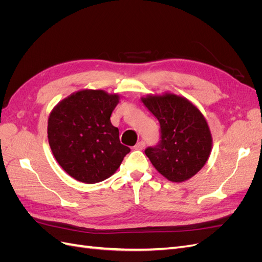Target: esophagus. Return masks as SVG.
Segmentation results:
<instances>
[{
	"instance_id": "esophagus-1",
	"label": "esophagus",
	"mask_w": 262,
	"mask_h": 262,
	"mask_svg": "<svg viewBox=\"0 0 262 262\" xmlns=\"http://www.w3.org/2000/svg\"><path fill=\"white\" fill-rule=\"evenodd\" d=\"M145 146V143L143 141H140L138 142V143L136 144V146H134V149H143Z\"/></svg>"
}]
</instances>
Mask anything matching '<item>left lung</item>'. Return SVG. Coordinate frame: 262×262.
<instances>
[{
  "label": "left lung",
  "instance_id": "8db88e82",
  "mask_svg": "<svg viewBox=\"0 0 262 262\" xmlns=\"http://www.w3.org/2000/svg\"><path fill=\"white\" fill-rule=\"evenodd\" d=\"M143 105L161 125V142L145 154L166 179L182 182L193 177L208 162L212 134L207 119L191 101L172 93L148 94Z\"/></svg>",
  "mask_w": 262,
  "mask_h": 262
}]
</instances>
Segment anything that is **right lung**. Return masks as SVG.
Segmentation results:
<instances>
[{
	"label": "right lung",
	"mask_w": 262,
	"mask_h": 262,
	"mask_svg": "<svg viewBox=\"0 0 262 262\" xmlns=\"http://www.w3.org/2000/svg\"><path fill=\"white\" fill-rule=\"evenodd\" d=\"M120 95L81 90L59 101L48 118L52 154L67 173L84 184L113 176L130 152L110 121Z\"/></svg>",
	"instance_id": "obj_1"
}]
</instances>
